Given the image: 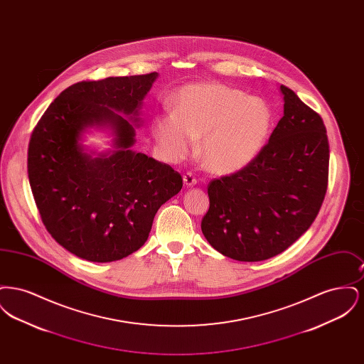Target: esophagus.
Instances as JSON below:
<instances>
[{
  "label": "esophagus",
  "mask_w": 364,
  "mask_h": 364,
  "mask_svg": "<svg viewBox=\"0 0 364 364\" xmlns=\"http://www.w3.org/2000/svg\"><path fill=\"white\" fill-rule=\"evenodd\" d=\"M183 180H184V184L187 186V187H192V186H195L196 183H198V180H196V177L193 176L192 172H187V173L183 176Z\"/></svg>",
  "instance_id": "34e87169"
}]
</instances>
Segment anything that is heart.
<instances>
[{
	"instance_id": "obj_1",
	"label": "heart",
	"mask_w": 364,
	"mask_h": 364,
	"mask_svg": "<svg viewBox=\"0 0 364 364\" xmlns=\"http://www.w3.org/2000/svg\"><path fill=\"white\" fill-rule=\"evenodd\" d=\"M272 113L262 100L220 83L184 87L174 113L154 117L151 132L171 159H181L202 136L200 151L208 169L233 173L250 165L264 146Z\"/></svg>"
}]
</instances>
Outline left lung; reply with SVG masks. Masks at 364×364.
I'll use <instances>...</instances> for the list:
<instances>
[{"label": "left lung", "instance_id": "1", "mask_svg": "<svg viewBox=\"0 0 364 364\" xmlns=\"http://www.w3.org/2000/svg\"><path fill=\"white\" fill-rule=\"evenodd\" d=\"M284 116L258 156L208 184L202 232L232 259L259 262L292 245L316 218L329 178V141L321 116L288 87Z\"/></svg>", "mask_w": 364, "mask_h": 364}]
</instances>
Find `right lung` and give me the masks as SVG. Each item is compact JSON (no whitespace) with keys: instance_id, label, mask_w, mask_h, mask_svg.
<instances>
[{"instance_id":"add662e5","label":"right lung","mask_w":364,"mask_h":364,"mask_svg":"<svg viewBox=\"0 0 364 364\" xmlns=\"http://www.w3.org/2000/svg\"><path fill=\"white\" fill-rule=\"evenodd\" d=\"M158 73L83 80L65 88L36 124L27 169L53 239L79 258L113 262L146 242L156 211L183 187L181 174L135 153L138 116ZM134 122H139V119ZM109 126L117 150L92 159L78 143L87 126Z\"/></svg>"}]
</instances>
